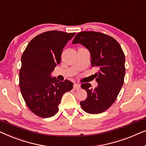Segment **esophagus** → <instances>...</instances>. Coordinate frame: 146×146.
Masks as SVG:
<instances>
[{
  "label": "esophagus",
  "instance_id": "obj_1",
  "mask_svg": "<svg viewBox=\"0 0 146 146\" xmlns=\"http://www.w3.org/2000/svg\"><path fill=\"white\" fill-rule=\"evenodd\" d=\"M80 88H81V85H79V84H77V83H75L73 85V89H75V90H78Z\"/></svg>",
  "mask_w": 146,
  "mask_h": 146
}]
</instances>
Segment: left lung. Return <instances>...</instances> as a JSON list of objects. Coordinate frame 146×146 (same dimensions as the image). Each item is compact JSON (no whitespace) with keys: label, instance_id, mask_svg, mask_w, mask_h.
<instances>
[{"label":"left lung","instance_id":"1","mask_svg":"<svg viewBox=\"0 0 146 146\" xmlns=\"http://www.w3.org/2000/svg\"><path fill=\"white\" fill-rule=\"evenodd\" d=\"M73 44H81L89 50L93 67H98L96 81L98 86L91 88L90 83H83L87 98L80 102L89 114L106 111L116 100L122 88L125 76V56L120 45L114 38L100 32L89 31L78 33Z\"/></svg>","mask_w":146,"mask_h":146}]
</instances>
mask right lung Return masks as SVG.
<instances>
[{"label": "right lung", "mask_w": 146, "mask_h": 146, "mask_svg": "<svg viewBox=\"0 0 146 146\" xmlns=\"http://www.w3.org/2000/svg\"><path fill=\"white\" fill-rule=\"evenodd\" d=\"M75 35L57 30L44 32L30 41L22 55L20 91L26 105L37 116H54L63 94L73 89L72 82L52 78L51 73L60 63L63 48Z\"/></svg>", "instance_id": "right-lung-1"}]
</instances>
